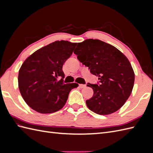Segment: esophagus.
<instances>
[{"instance_id": "1", "label": "esophagus", "mask_w": 153, "mask_h": 153, "mask_svg": "<svg viewBox=\"0 0 153 153\" xmlns=\"http://www.w3.org/2000/svg\"><path fill=\"white\" fill-rule=\"evenodd\" d=\"M79 87L80 88H84V87H86V85H85V84H79Z\"/></svg>"}]
</instances>
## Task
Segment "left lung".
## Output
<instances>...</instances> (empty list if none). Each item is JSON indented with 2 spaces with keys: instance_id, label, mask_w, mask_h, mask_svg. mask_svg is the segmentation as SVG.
I'll return each mask as SVG.
<instances>
[{
  "instance_id": "obj_1",
  "label": "left lung",
  "mask_w": 153,
  "mask_h": 153,
  "mask_svg": "<svg viewBox=\"0 0 153 153\" xmlns=\"http://www.w3.org/2000/svg\"><path fill=\"white\" fill-rule=\"evenodd\" d=\"M74 53L92 75L98 76L97 84L87 85L94 91L92 98L86 100L87 107L100 115L112 114L122 107L135 81L127 57L114 46L92 39L78 43Z\"/></svg>"
}]
</instances>
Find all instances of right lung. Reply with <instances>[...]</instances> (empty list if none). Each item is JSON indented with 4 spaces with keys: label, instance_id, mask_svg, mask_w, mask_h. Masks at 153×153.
Returning <instances> with one entry per match:
<instances>
[{
    "label": "right lung",
    "instance_id": "1",
    "mask_svg": "<svg viewBox=\"0 0 153 153\" xmlns=\"http://www.w3.org/2000/svg\"><path fill=\"white\" fill-rule=\"evenodd\" d=\"M76 43L57 41L39 49L27 58L18 73L22 96L31 108L41 114L61 110L76 83L64 84V63L70 57ZM59 77L62 79L58 81Z\"/></svg>",
    "mask_w": 153,
    "mask_h": 153
}]
</instances>
